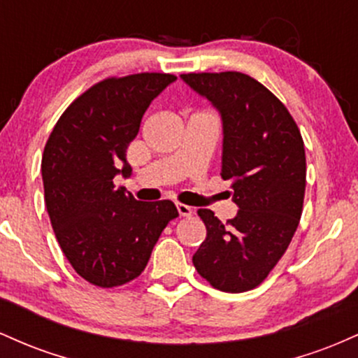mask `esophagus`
I'll return each instance as SVG.
<instances>
[{
    "mask_svg": "<svg viewBox=\"0 0 358 358\" xmlns=\"http://www.w3.org/2000/svg\"><path fill=\"white\" fill-rule=\"evenodd\" d=\"M176 208H178L180 217H190L193 213V208L188 207V205H185V203H176Z\"/></svg>",
    "mask_w": 358,
    "mask_h": 358,
    "instance_id": "esophagus-1",
    "label": "esophagus"
}]
</instances>
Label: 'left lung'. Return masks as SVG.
<instances>
[{"instance_id": "8db88e82", "label": "left lung", "mask_w": 358, "mask_h": 358, "mask_svg": "<svg viewBox=\"0 0 358 358\" xmlns=\"http://www.w3.org/2000/svg\"><path fill=\"white\" fill-rule=\"evenodd\" d=\"M222 117V178L239 212L227 224L208 208L207 237L193 266L213 287L242 293L268 278L286 252L303 212L306 156L301 133L281 101L241 72L182 73Z\"/></svg>"}]
</instances>
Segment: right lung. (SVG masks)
<instances>
[{
    "instance_id": "1",
    "label": "right lung",
    "mask_w": 358,
    "mask_h": 358,
    "mask_svg": "<svg viewBox=\"0 0 358 358\" xmlns=\"http://www.w3.org/2000/svg\"><path fill=\"white\" fill-rule=\"evenodd\" d=\"M176 77L145 72L92 85L65 109L42 156L45 207L76 273L99 287L138 278L175 203L138 202L114 176L131 175L126 150L151 101Z\"/></svg>"
}]
</instances>
